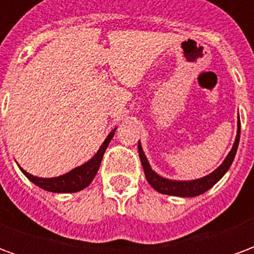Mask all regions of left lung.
Segmentation results:
<instances>
[{
	"label": "left lung",
	"instance_id": "8db88e82",
	"mask_svg": "<svg viewBox=\"0 0 254 254\" xmlns=\"http://www.w3.org/2000/svg\"><path fill=\"white\" fill-rule=\"evenodd\" d=\"M240 133H241V124L238 120V132H237V138H235V143L233 145V148L230 151V154L227 155V158L224 159L222 165L219 166L216 170L211 173L209 176L196 180V181H170V180H166L159 177L155 171H152L151 166H149L148 160L144 155L141 145L138 144V156L141 160V165H143L144 173H145V178L151 187L154 188L155 190H158L159 193L163 194H170V196H180V197H193L198 196L204 191H207L208 189L216 184V182L226 174V171L229 170L230 166L233 163V160L237 154V148H238V143H240Z\"/></svg>",
	"mask_w": 254,
	"mask_h": 254
}]
</instances>
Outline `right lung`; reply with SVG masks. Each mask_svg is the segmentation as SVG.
Returning <instances> with one entry per match:
<instances>
[{
	"instance_id": "right-lung-1",
	"label": "right lung",
	"mask_w": 254,
	"mask_h": 254,
	"mask_svg": "<svg viewBox=\"0 0 254 254\" xmlns=\"http://www.w3.org/2000/svg\"><path fill=\"white\" fill-rule=\"evenodd\" d=\"M114 136V132H111L107 138L105 140V143L102 144V147L99 151L96 152L92 159L87 162L85 165L80 166L73 169L72 171H69L66 174H64L61 177H56V178H39L27 173L21 169V171L24 173L25 177L32 181L35 185H38L42 189L49 191H56V193H74L87 188L91 184V181L94 180V177L96 176V173L99 170L100 162L103 158L107 145L111 141V138Z\"/></svg>"
}]
</instances>
